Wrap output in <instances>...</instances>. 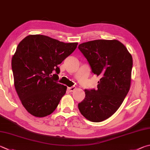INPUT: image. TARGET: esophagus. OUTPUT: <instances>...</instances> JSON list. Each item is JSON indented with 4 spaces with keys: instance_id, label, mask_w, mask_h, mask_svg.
Masks as SVG:
<instances>
[{
    "instance_id": "34e87169",
    "label": "esophagus",
    "mask_w": 150,
    "mask_h": 150,
    "mask_svg": "<svg viewBox=\"0 0 150 150\" xmlns=\"http://www.w3.org/2000/svg\"><path fill=\"white\" fill-rule=\"evenodd\" d=\"M75 89H76V86H71V87H68V88H67V90H68V91H69L70 92H73V91H75Z\"/></svg>"
}]
</instances>
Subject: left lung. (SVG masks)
Segmentation results:
<instances>
[{
  "mask_svg": "<svg viewBox=\"0 0 150 150\" xmlns=\"http://www.w3.org/2000/svg\"><path fill=\"white\" fill-rule=\"evenodd\" d=\"M78 48L86 58L92 73L100 76L97 88L85 90L79 103L81 113L88 120L101 122L118 110L129 91L132 58L117 40H95Z\"/></svg>",
  "mask_w": 150,
  "mask_h": 150,
  "instance_id": "obj_1",
  "label": "left lung"
}]
</instances>
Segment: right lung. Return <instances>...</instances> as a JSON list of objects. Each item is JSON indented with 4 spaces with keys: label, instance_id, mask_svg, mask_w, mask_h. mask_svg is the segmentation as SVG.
I'll return each mask as SVG.
<instances>
[{
    "label": "right lung",
    "instance_id": "right-lung-1",
    "mask_svg": "<svg viewBox=\"0 0 150 150\" xmlns=\"http://www.w3.org/2000/svg\"><path fill=\"white\" fill-rule=\"evenodd\" d=\"M77 45L40 35H28L19 43L12 59L14 86L23 107L32 115L43 117L56 109L67 89L58 83V65Z\"/></svg>",
    "mask_w": 150,
    "mask_h": 150
}]
</instances>
